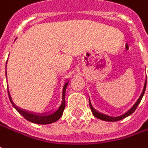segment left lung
Wrapping results in <instances>:
<instances>
[{
    "label": "left lung",
    "mask_w": 148,
    "mask_h": 148,
    "mask_svg": "<svg viewBox=\"0 0 148 148\" xmlns=\"http://www.w3.org/2000/svg\"><path fill=\"white\" fill-rule=\"evenodd\" d=\"M146 86H147V79L145 80V83H144V86H143V92L142 94H141V95L139 96V99L136 101V103L134 104V106H132V108L130 109V110L127 111L126 113L123 114H122L120 116H118V117H111V116H109V115H106V114H102L99 112V111H97V110L92 106L91 103H90V99H89V103H90V110H91L92 113L94 114V116L96 118H98L99 119H102V120L104 121H107V122H116V121L121 120V119H124V118L127 117L129 115H131L134 111L135 110V109L137 108V106L139 104V103L141 102V100H142L143 97V95H144V92H145V90H146Z\"/></svg>",
    "instance_id": "left-lung-1"
}]
</instances>
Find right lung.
I'll list each match as a JSON object with an SVG mask.
<instances>
[{
	"label": "right lung",
	"mask_w": 148,
	"mask_h": 148,
	"mask_svg": "<svg viewBox=\"0 0 148 148\" xmlns=\"http://www.w3.org/2000/svg\"><path fill=\"white\" fill-rule=\"evenodd\" d=\"M7 64V62H6ZM6 68V66H5ZM6 77H7V73L5 72ZM69 81L67 80L66 82V83L63 86V89H62V101L61 105L58 107V109H57L54 111H49V112H45V113H34V112H31V111H28L26 110H24L21 109L20 107H18L16 106L12 100V98L10 96L9 94V90H8V94H9V99H10V102L12 103V105L13 107L16 109L19 113L23 116L25 119H27L28 121H29L31 123H37V124H49V123H54L59 119L60 118L62 117V114H63L64 109H65V106H66V102H65V95H66V90L67 86H68Z\"/></svg>",
	"instance_id": "obj_1"
}]
</instances>
